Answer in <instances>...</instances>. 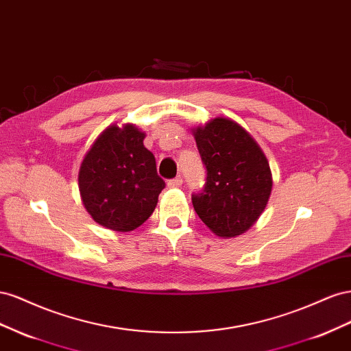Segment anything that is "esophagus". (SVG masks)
<instances>
[{
    "mask_svg": "<svg viewBox=\"0 0 351 351\" xmlns=\"http://www.w3.org/2000/svg\"><path fill=\"white\" fill-rule=\"evenodd\" d=\"M182 178L181 176H176V178H173V179H170V181L167 182V185L170 186V188H178V186H181L182 185Z\"/></svg>",
    "mask_w": 351,
    "mask_h": 351,
    "instance_id": "esophagus-1",
    "label": "esophagus"
}]
</instances>
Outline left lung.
Listing matches in <instances>:
<instances>
[{
    "instance_id": "1",
    "label": "left lung",
    "mask_w": 351,
    "mask_h": 351,
    "mask_svg": "<svg viewBox=\"0 0 351 351\" xmlns=\"http://www.w3.org/2000/svg\"><path fill=\"white\" fill-rule=\"evenodd\" d=\"M207 170L203 189L193 194L198 217L223 238L254 225L272 191V175L262 149L229 119L217 117L194 132Z\"/></svg>"
}]
</instances>
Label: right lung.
<instances>
[{"label": "right lung", "instance_id": "add662e5", "mask_svg": "<svg viewBox=\"0 0 351 351\" xmlns=\"http://www.w3.org/2000/svg\"><path fill=\"white\" fill-rule=\"evenodd\" d=\"M145 134L126 125L99 135L79 170V191L97 223L113 231H132L153 215L166 186L157 175L154 154L144 147Z\"/></svg>", "mask_w": 351, "mask_h": 351}]
</instances>
